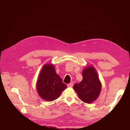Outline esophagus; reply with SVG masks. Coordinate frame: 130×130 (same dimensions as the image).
Returning a JSON list of instances; mask_svg holds the SVG:
<instances>
[{"label": "esophagus", "mask_w": 130, "mask_h": 130, "mask_svg": "<svg viewBox=\"0 0 130 130\" xmlns=\"http://www.w3.org/2000/svg\"><path fill=\"white\" fill-rule=\"evenodd\" d=\"M73 86V83L72 82H70V84H69L67 85V87H72Z\"/></svg>", "instance_id": "34e87169"}]
</instances>
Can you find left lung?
<instances>
[{"instance_id": "obj_1", "label": "left lung", "mask_w": 130, "mask_h": 130, "mask_svg": "<svg viewBox=\"0 0 130 130\" xmlns=\"http://www.w3.org/2000/svg\"><path fill=\"white\" fill-rule=\"evenodd\" d=\"M82 80L79 84L74 85L73 89L80 100L90 104L99 96L101 84L93 66H89L85 68L82 72Z\"/></svg>"}]
</instances>
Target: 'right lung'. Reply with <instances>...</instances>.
<instances>
[{"mask_svg": "<svg viewBox=\"0 0 130 130\" xmlns=\"http://www.w3.org/2000/svg\"><path fill=\"white\" fill-rule=\"evenodd\" d=\"M38 95L44 100L52 101L60 96L67 88V85L62 82L52 64H45L39 75L36 84Z\"/></svg>", "mask_w": 130, "mask_h": 130, "instance_id": "add662e5", "label": "right lung"}]
</instances>
